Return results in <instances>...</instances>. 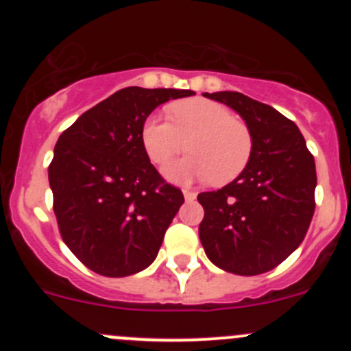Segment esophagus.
Returning <instances> with one entry per match:
<instances>
[{"mask_svg":"<svg viewBox=\"0 0 351 351\" xmlns=\"http://www.w3.org/2000/svg\"><path fill=\"white\" fill-rule=\"evenodd\" d=\"M183 195H185V198H186V200H193V198H195L197 197V193L195 192H193V190H183Z\"/></svg>","mask_w":351,"mask_h":351,"instance_id":"esophagus-1","label":"esophagus"}]
</instances>
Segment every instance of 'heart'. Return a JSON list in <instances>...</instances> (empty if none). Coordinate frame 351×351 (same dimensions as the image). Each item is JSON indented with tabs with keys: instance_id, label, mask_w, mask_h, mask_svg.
<instances>
[{
	"instance_id": "heart-1",
	"label": "heart",
	"mask_w": 351,
	"mask_h": 351,
	"mask_svg": "<svg viewBox=\"0 0 351 351\" xmlns=\"http://www.w3.org/2000/svg\"><path fill=\"white\" fill-rule=\"evenodd\" d=\"M168 119L147 117L141 139L151 161L166 166L186 147L193 154L166 169L171 180H212L226 185L238 178L253 156L250 125L232 117L224 105L204 98L183 100L168 107Z\"/></svg>"
}]
</instances>
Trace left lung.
I'll return each instance as SVG.
<instances>
[{
	"mask_svg": "<svg viewBox=\"0 0 351 351\" xmlns=\"http://www.w3.org/2000/svg\"><path fill=\"white\" fill-rule=\"evenodd\" d=\"M243 117L253 132L246 169L215 192L198 193L205 254L222 270L260 275L274 270L306 238L316 200V162L299 127L270 105L238 91L204 93Z\"/></svg>",
	"mask_w": 351,
	"mask_h": 351,
	"instance_id": "8db88e82",
	"label": "left lung"
}]
</instances>
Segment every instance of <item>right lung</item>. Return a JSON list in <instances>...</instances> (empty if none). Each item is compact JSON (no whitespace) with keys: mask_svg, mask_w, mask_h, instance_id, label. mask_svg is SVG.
<instances>
[{"mask_svg":"<svg viewBox=\"0 0 351 351\" xmlns=\"http://www.w3.org/2000/svg\"><path fill=\"white\" fill-rule=\"evenodd\" d=\"M192 95L171 88H123L59 137L49 165L59 232L95 274L127 277L158 256L185 198L151 165L141 132L156 107Z\"/></svg>","mask_w":351,"mask_h":351,"instance_id":"right-lung-1","label":"right lung"}]
</instances>
